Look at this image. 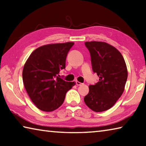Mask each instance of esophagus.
I'll return each instance as SVG.
<instances>
[{"label": "esophagus", "instance_id": "34e87169", "mask_svg": "<svg viewBox=\"0 0 146 146\" xmlns=\"http://www.w3.org/2000/svg\"><path fill=\"white\" fill-rule=\"evenodd\" d=\"M76 86H81V85H82V83L78 82V81H76Z\"/></svg>", "mask_w": 146, "mask_h": 146}]
</instances>
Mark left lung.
<instances>
[{"label": "left lung", "mask_w": 146, "mask_h": 146, "mask_svg": "<svg viewBox=\"0 0 146 146\" xmlns=\"http://www.w3.org/2000/svg\"><path fill=\"white\" fill-rule=\"evenodd\" d=\"M91 55L93 72L99 81L89 86L84 102L95 112L104 111L115 104L124 91L127 70L122 54L104 42H86Z\"/></svg>", "instance_id": "8db88e82"}]
</instances>
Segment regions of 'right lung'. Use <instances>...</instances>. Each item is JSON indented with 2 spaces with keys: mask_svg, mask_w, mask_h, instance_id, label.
Here are the masks:
<instances>
[{
  "mask_svg": "<svg viewBox=\"0 0 146 146\" xmlns=\"http://www.w3.org/2000/svg\"><path fill=\"white\" fill-rule=\"evenodd\" d=\"M74 42L49 44L34 50L23 71V83L32 102L43 111L50 112L62 104L75 82L58 77L66 68V59Z\"/></svg>",
  "mask_w": 146,
  "mask_h": 146,
  "instance_id": "1",
  "label": "right lung"
}]
</instances>
